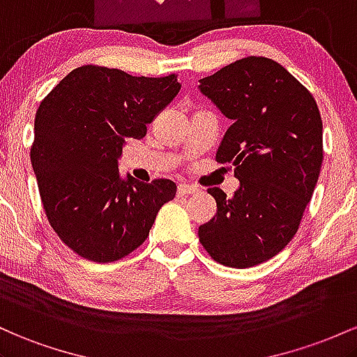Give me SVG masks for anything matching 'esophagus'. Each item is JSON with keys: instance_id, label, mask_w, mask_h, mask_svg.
<instances>
[{"instance_id": "obj_1", "label": "esophagus", "mask_w": 357, "mask_h": 357, "mask_svg": "<svg viewBox=\"0 0 357 357\" xmlns=\"http://www.w3.org/2000/svg\"><path fill=\"white\" fill-rule=\"evenodd\" d=\"M178 194L180 195H190V194H197V187L189 185V183H180L178 185Z\"/></svg>"}]
</instances>
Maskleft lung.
Masks as SVG:
<instances>
[{"label": "left lung", "instance_id": "left-lung-1", "mask_svg": "<svg viewBox=\"0 0 357 357\" xmlns=\"http://www.w3.org/2000/svg\"><path fill=\"white\" fill-rule=\"evenodd\" d=\"M206 94L232 125L215 153L232 163L239 189L231 199L212 187L218 212L199 227L212 259L229 268L261 265L297 234L324 160L317 102L285 67L244 57L200 79Z\"/></svg>", "mask_w": 357, "mask_h": 357}]
</instances>
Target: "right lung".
Masks as SVG:
<instances>
[{
    "label": "right lung",
    "mask_w": 357,
    "mask_h": 357,
    "mask_svg": "<svg viewBox=\"0 0 357 357\" xmlns=\"http://www.w3.org/2000/svg\"><path fill=\"white\" fill-rule=\"evenodd\" d=\"M180 91L177 74L135 77L82 66L40 102L30 158L52 229L74 253L111 263L148 238L157 212L175 197L168 178H119L126 139H142Z\"/></svg>",
    "instance_id": "obj_1"
}]
</instances>
